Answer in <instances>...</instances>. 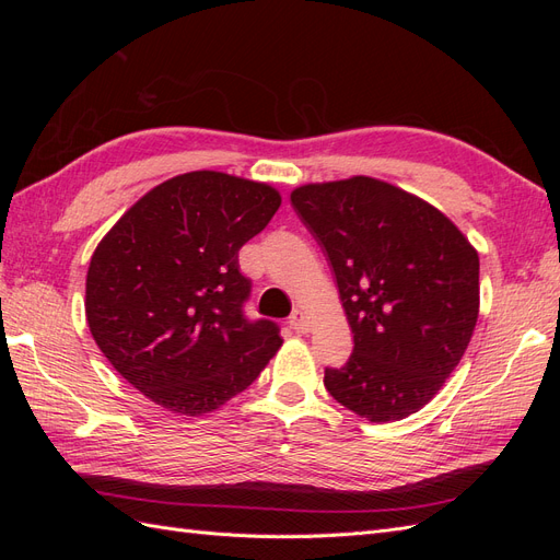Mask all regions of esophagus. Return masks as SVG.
<instances>
[{"label": "esophagus", "instance_id": "esophagus-1", "mask_svg": "<svg viewBox=\"0 0 560 560\" xmlns=\"http://www.w3.org/2000/svg\"><path fill=\"white\" fill-rule=\"evenodd\" d=\"M290 327H292L296 334H306L308 327H311V322H308L306 313H303V311H294L292 317H290Z\"/></svg>", "mask_w": 560, "mask_h": 560}]
</instances>
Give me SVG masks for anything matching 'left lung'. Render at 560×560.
I'll return each mask as SVG.
<instances>
[{
    "instance_id": "obj_1",
    "label": "left lung",
    "mask_w": 560,
    "mask_h": 560,
    "mask_svg": "<svg viewBox=\"0 0 560 560\" xmlns=\"http://www.w3.org/2000/svg\"><path fill=\"white\" fill-rule=\"evenodd\" d=\"M292 206L336 276L352 354L325 387L371 422L420 411L479 317V254L430 202L374 177L303 184Z\"/></svg>"
}]
</instances>
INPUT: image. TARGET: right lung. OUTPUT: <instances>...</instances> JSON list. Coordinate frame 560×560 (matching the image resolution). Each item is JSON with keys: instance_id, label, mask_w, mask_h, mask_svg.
I'll use <instances>...</instances> for the list:
<instances>
[{"instance_id": "right-lung-1", "label": "right lung", "mask_w": 560, "mask_h": 560, "mask_svg": "<svg viewBox=\"0 0 560 560\" xmlns=\"http://www.w3.org/2000/svg\"><path fill=\"white\" fill-rule=\"evenodd\" d=\"M264 182L214 171L144 194L95 247L86 319L97 348L163 409L202 416L252 385L282 346L276 322L243 313L241 247L280 208Z\"/></svg>"}]
</instances>
